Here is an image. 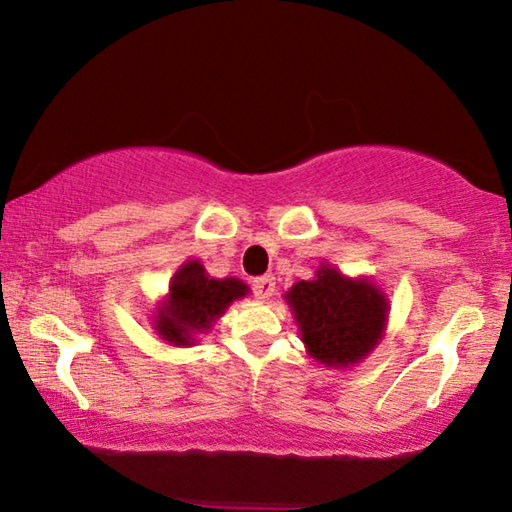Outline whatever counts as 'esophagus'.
<instances>
[{
  "instance_id": "obj_1",
  "label": "esophagus",
  "mask_w": 512,
  "mask_h": 512,
  "mask_svg": "<svg viewBox=\"0 0 512 512\" xmlns=\"http://www.w3.org/2000/svg\"><path fill=\"white\" fill-rule=\"evenodd\" d=\"M253 293L257 298H271L275 293V277L273 275H262L253 280Z\"/></svg>"
}]
</instances>
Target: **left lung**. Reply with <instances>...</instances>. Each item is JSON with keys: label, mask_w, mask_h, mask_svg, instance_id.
<instances>
[{"label": "left lung", "mask_w": 512, "mask_h": 512, "mask_svg": "<svg viewBox=\"0 0 512 512\" xmlns=\"http://www.w3.org/2000/svg\"><path fill=\"white\" fill-rule=\"evenodd\" d=\"M311 357L348 366L366 357L386 325V298L368 280H348L323 266L316 280H300L287 293Z\"/></svg>", "instance_id": "8db88e82"}]
</instances>
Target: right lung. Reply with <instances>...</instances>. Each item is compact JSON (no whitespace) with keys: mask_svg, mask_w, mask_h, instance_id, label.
<instances>
[{"mask_svg":"<svg viewBox=\"0 0 512 512\" xmlns=\"http://www.w3.org/2000/svg\"><path fill=\"white\" fill-rule=\"evenodd\" d=\"M248 287L235 277L212 280L205 275L203 264L187 262L173 277L169 291V307L158 316V332L162 339L176 345H187L189 334L210 327L232 300L246 296Z\"/></svg>","mask_w":512,"mask_h":512,"instance_id":"add662e5","label":"right lung"}]
</instances>
